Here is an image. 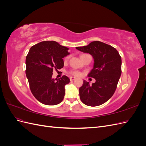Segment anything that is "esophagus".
<instances>
[{"label":"esophagus","mask_w":146,"mask_h":146,"mask_svg":"<svg viewBox=\"0 0 146 146\" xmlns=\"http://www.w3.org/2000/svg\"><path fill=\"white\" fill-rule=\"evenodd\" d=\"M75 79H76V78L75 77H70V81H73V80H74Z\"/></svg>","instance_id":"1"}]
</instances>
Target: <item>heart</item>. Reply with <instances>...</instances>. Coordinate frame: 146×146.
I'll return each instance as SVG.
<instances>
[{"instance_id": "b5f03b06", "label": "heart", "mask_w": 146, "mask_h": 146, "mask_svg": "<svg viewBox=\"0 0 146 146\" xmlns=\"http://www.w3.org/2000/svg\"><path fill=\"white\" fill-rule=\"evenodd\" d=\"M83 55H86V54H83ZM70 74L74 75L75 76H79L80 75V72L78 71V70H72L71 72H70Z\"/></svg>"}]
</instances>
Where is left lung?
Listing matches in <instances>:
<instances>
[{
  "label": "left lung",
  "mask_w": 146,
  "mask_h": 146,
  "mask_svg": "<svg viewBox=\"0 0 146 146\" xmlns=\"http://www.w3.org/2000/svg\"><path fill=\"white\" fill-rule=\"evenodd\" d=\"M76 48L90 54L94 58L93 68L88 76L94 78L96 82L90 85L83 80V85L79 88L80 100L90 107L103 104L116 91L122 72L121 57L115 48L98 41Z\"/></svg>",
  "instance_id": "1"
}]
</instances>
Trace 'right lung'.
Listing matches in <instances>:
<instances>
[{
    "label": "right lung",
    "instance_id": "right-lung-1",
    "mask_svg": "<svg viewBox=\"0 0 146 146\" xmlns=\"http://www.w3.org/2000/svg\"><path fill=\"white\" fill-rule=\"evenodd\" d=\"M68 50L56 41H45L33 46L26 56L25 74L31 92L43 104L55 105L64 99V86L70 79L52 77L53 70L63 68V58L69 54Z\"/></svg>",
    "mask_w": 146,
    "mask_h": 146
}]
</instances>
